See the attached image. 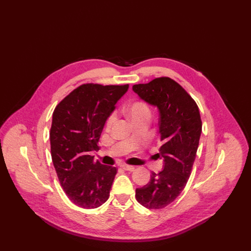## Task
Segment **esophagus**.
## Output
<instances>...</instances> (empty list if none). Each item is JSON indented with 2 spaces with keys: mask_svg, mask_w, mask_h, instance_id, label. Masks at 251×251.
<instances>
[{
  "mask_svg": "<svg viewBox=\"0 0 251 251\" xmlns=\"http://www.w3.org/2000/svg\"><path fill=\"white\" fill-rule=\"evenodd\" d=\"M120 167L122 169H124L125 171H130V172H133L135 170V167L134 166H131V165H127V164H121Z\"/></svg>",
  "mask_w": 251,
  "mask_h": 251,
  "instance_id": "34e87169",
  "label": "esophagus"
}]
</instances>
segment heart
<instances>
[{"label": "heart", "instance_id": "b5f03b06", "mask_svg": "<svg viewBox=\"0 0 251 251\" xmlns=\"http://www.w3.org/2000/svg\"><path fill=\"white\" fill-rule=\"evenodd\" d=\"M128 114L130 116V118L133 120L137 117H140V116H143V115H150V109L148 105L143 102V101H135L133 102L128 108ZM115 114L112 113L108 118H107V121H106V126L107 127H110L114 121H115Z\"/></svg>", "mask_w": 251, "mask_h": 251}]
</instances>
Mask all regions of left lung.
Here are the masks:
<instances>
[{
    "label": "left lung",
    "instance_id": "8db88e82",
    "mask_svg": "<svg viewBox=\"0 0 251 251\" xmlns=\"http://www.w3.org/2000/svg\"><path fill=\"white\" fill-rule=\"evenodd\" d=\"M132 88L159 110L162 146L157 155L164 161V169L159 174L152 172L150 182L136 189L135 197L143 206L160 209L173 202L187 185L201 133V115L196 101L170 77L155 78Z\"/></svg>",
    "mask_w": 251,
    "mask_h": 251
}]
</instances>
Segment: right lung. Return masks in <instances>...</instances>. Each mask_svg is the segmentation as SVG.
<instances>
[{
	"instance_id": "1",
	"label": "right lung",
	"mask_w": 251,
	"mask_h": 251,
	"mask_svg": "<svg viewBox=\"0 0 251 251\" xmlns=\"http://www.w3.org/2000/svg\"><path fill=\"white\" fill-rule=\"evenodd\" d=\"M129 84L86 83L55 107L50 133L51 159L68 199L83 208H96L109 198L117 169L102 165L90 152L99 149L105 122Z\"/></svg>"
}]
</instances>
